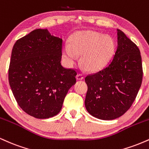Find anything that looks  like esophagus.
I'll return each mask as SVG.
<instances>
[{
  "mask_svg": "<svg viewBox=\"0 0 149 149\" xmlns=\"http://www.w3.org/2000/svg\"><path fill=\"white\" fill-rule=\"evenodd\" d=\"M76 78H77V80H82L84 78V76H83V74L78 73V74L76 76Z\"/></svg>",
  "mask_w": 149,
  "mask_h": 149,
  "instance_id": "esophagus-1",
  "label": "esophagus"
}]
</instances>
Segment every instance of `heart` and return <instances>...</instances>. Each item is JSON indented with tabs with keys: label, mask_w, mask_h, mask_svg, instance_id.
I'll list each match as a JSON object with an SVG mask.
<instances>
[{
	"label": "heart",
	"mask_w": 149,
	"mask_h": 149,
	"mask_svg": "<svg viewBox=\"0 0 149 149\" xmlns=\"http://www.w3.org/2000/svg\"><path fill=\"white\" fill-rule=\"evenodd\" d=\"M113 47V41L109 36L93 31H84L75 33L70 45L64 46L62 57L66 64L71 65L80 54V64L86 69L96 71L107 64Z\"/></svg>",
	"instance_id": "obj_1"
}]
</instances>
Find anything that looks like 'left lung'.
Returning <instances> with one entry per match:
<instances>
[{
    "instance_id": "left-lung-1",
    "label": "left lung",
    "mask_w": 149,
    "mask_h": 149,
    "mask_svg": "<svg viewBox=\"0 0 149 149\" xmlns=\"http://www.w3.org/2000/svg\"><path fill=\"white\" fill-rule=\"evenodd\" d=\"M139 49L118 29L117 48L109 64L85 77L88 91L85 104L90 114L102 120L123 116L134 102L142 83Z\"/></svg>"
}]
</instances>
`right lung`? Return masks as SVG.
Segmentation results:
<instances>
[{
  "instance_id": "obj_1",
  "label": "right lung",
  "mask_w": 149,
  "mask_h": 149,
  "mask_svg": "<svg viewBox=\"0 0 149 149\" xmlns=\"http://www.w3.org/2000/svg\"><path fill=\"white\" fill-rule=\"evenodd\" d=\"M63 41L47 29H36L16 41L12 50L8 80L20 108L39 119L61 111L77 70L61 64Z\"/></svg>"
}]
</instances>
